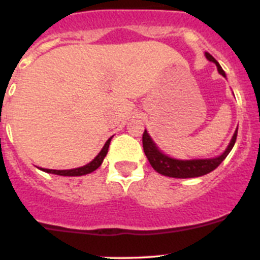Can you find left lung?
<instances>
[{"label":"left lung","mask_w":260,"mask_h":260,"mask_svg":"<svg viewBox=\"0 0 260 260\" xmlns=\"http://www.w3.org/2000/svg\"><path fill=\"white\" fill-rule=\"evenodd\" d=\"M204 56L208 61L213 62L217 68L219 74L226 78L225 71L222 70L221 66L219 65V62L216 61L210 53H204ZM238 128V127H237ZM143 150L146 153L148 161H150L151 167L155 169L157 173L162 174L167 177H173V178H195V177H201L204 174L210 173V172L215 171L216 168L219 167L224 158L229 155V152L233 148L236 139H237V130L234 132L233 137H232L231 142H229L228 147L225 148L222 153L219 156L211 158H190V160H181V158H174L172 156L167 155L158 148L157 144L155 143L151 135L148 134L147 130L143 133Z\"/></svg>","instance_id":"1"}]
</instances>
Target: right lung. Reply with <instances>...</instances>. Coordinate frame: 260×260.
<instances>
[{"mask_svg":"<svg viewBox=\"0 0 260 260\" xmlns=\"http://www.w3.org/2000/svg\"><path fill=\"white\" fill-rule=\"evenodd\" d=\"M112 138L113 137H110L109 139L105 142L102 151L96 155V157L93 158L92 161H89L88 164L83 165V167L74 168V169H62V171H58V169H47V168H40V171L45 172V173H52V174H57V176H63V177H79V176H84V174L92 173L93 171H96V169L102 165L103 160H104V157L107 156L108 148H109Z\"/></svg>","mask_w":260,"mask_h":260,"instance_id":"obj_1","label":"right lung"}]
</instances>
